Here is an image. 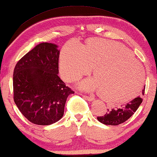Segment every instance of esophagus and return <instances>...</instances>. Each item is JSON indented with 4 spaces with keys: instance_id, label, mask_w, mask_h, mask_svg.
I'll use <instances>...</instances> for the list:
<instances>
[{
    "instance_id": "obj_1",
    "label": "esophagus",
    "mask_w": 157,
    "mask_h": 157,
    "mask_svg": "<svg viewBox=\"0 0 157 157\" xmlns=\"http://www.w3.org/2000/svg\"><path fill=\"white\" fill-rule=\"evenodd\" d=\"M84 98L87 99L88 101H93L94 99V98L93 96H88V95H83Z\"/></svg>"
}]
</instances>
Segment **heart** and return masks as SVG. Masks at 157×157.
<instances>
[{
  "mask_svg": "<svg viewBox=\"0 0 157 157\" xmlns=\"http://www.w3.org/2000/svg\"><path fill=\"white\" fill-rule=\"evenodd\" d=\"M95 67L96 76L79 84L86 91L103 93L106 99L122 103L135 97L144 83L140 63L124 45L115 41L98 39L82 46L67 44L59 58V73L67 82L78 80Z\"/></svg>",
  "mask_w": 157,
  "mask_h": 157,
  "instance_id": "1",
  "label": "heart"
}]
</instances>
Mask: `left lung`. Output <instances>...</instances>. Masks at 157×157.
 Listing matches in <instances>:
<instances>
[{
    "label": "left lung",
    "instance_id": "8db88e82",
    "mask_svg": "<svg viewBox=\"0 0 157 157\" xmlns=\"http://www.w3.org/2000/svg\"><path fill=\"white\" fill-rule=\"evenodd\" d=\"M145 87L146 85L141 90L142 95H144ZM142 101L143 99L141 98L137 97L128 104L122 105L121 107L112 108L110 111L108 109V113L104 116L98 117V120L105 125L117 126L127 121L136 112L142 103Z\"/></svg>",
    "mask_w": 157,
    "mask_h": 157
}]
</instances>
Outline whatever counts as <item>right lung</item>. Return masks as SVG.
Segmentation results:
<instances>
[{
    "label": "right lung",
    "mask_w": 157,
    "mask_h": 157,
    "mask_svg": "<svg viewBox=\"0 0 157 157\" xmlns=\"http://www.w3.org/2000/svg\"><path fill=\"white\" fill-rule=\"evenodd\" d=\"M59 51L42 42L25 55L13 70V100L31 123L47 126L64 115L68 96L74 91L58 76Z\"/></svg>",
    "instance_id": "obj_1"
}]
</instances>
